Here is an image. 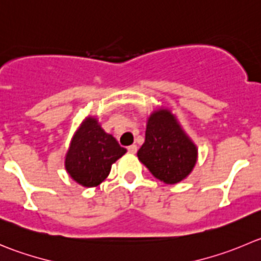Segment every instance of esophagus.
<instances>
[{
  "label": "esophagus",
  "instance_id": "1",
  "mask_svg": "<svg viewBox=\"0 0 261 261\" xmlns=\"http://www.w3.org/2000/svg\"><path fill=\"white\" fill-rule=\"evenodd\" d=\"M128 152L129 153H136V152H137V146H136V145L129 146V147H128Z\"/></svg>",
  "mask_w": 261,
  "mask_h": 261
}]
</instances>
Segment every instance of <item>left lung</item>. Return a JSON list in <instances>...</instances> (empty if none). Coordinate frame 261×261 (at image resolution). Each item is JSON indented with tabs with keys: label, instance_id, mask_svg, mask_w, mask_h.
Instances as JSON below:
<instances>
[{
	"label": "left lung",
	"instance_id": "left-lung-1",
	"mask_svg": "<svg viewBox=\"0 0 261 261\" xmlns=\"http://www.w3.org/2000/svg\"><path fill=\"white\" fill-rule=\"evenodd\" d=\"M137 156L153 177L174 185L192 172L197 161V147L170 110L160 109L148 118L145 143Z\"/></svg>",
	"mask_w": 261,
	"mask_h": 261
}]
</instances>
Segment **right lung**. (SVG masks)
Instances as JSON below:
<instances>
[{
  "label": "right lung",
  "instance_id": "add662e5",
  "mask_svg": "<svg viewBox=\"0 0 261 261\" xmlns=\"http://www.w3.org/2000/svg\"><path fill=\"white\" fill-rule=\"evenodd\" d=\"M125 152V148L101 128L97 119L89 116L73 136L65 156V169L83 187H96Z\"/></svg>",
  "mask_w": 261,
  "mask_h": 261
}]
</instances>
